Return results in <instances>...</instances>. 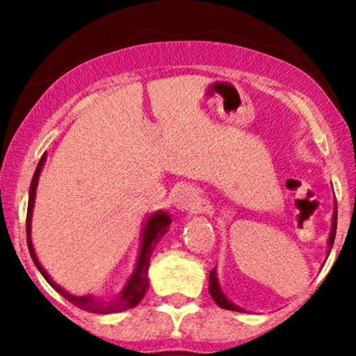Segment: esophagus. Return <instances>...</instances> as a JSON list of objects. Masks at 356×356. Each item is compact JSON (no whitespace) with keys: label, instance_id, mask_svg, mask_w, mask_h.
Here are the masks:
<instances>
[{"label":"esophagus","instance_id":"34e87169","mask_svg":"<svg viewBox=\"0 0 356 356\" xmlns=\"http://www.w3.org/2000/svg\"><path fill=\"white\" fill-rule=\"evenodd\" d=\"M199 204H201L199 194L191 186L178 188L173 194V206L179 211H194L199 207Z\"/></svg>","mask_w":356,"mask_h":356}]
</instances>
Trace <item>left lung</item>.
Returning a JSON list of instances; mask_svg holds the SVG:
<instances>
[{"instance_id": "left-lung-1", "label": "left lung", "mask_w": 356, "mask_h": 356, "mask_svg": "<svg viewBox=\"0 0 356 356\" xmlns=\"http://www.w3.org/2000/svg\"><path fill=\"white\" fill-rule=\"evenodd\" d=\"M335 232H337V204H335V209H334V217H332V228H330V235H329V250H332V245H334V240H335ZM209 293L213 298V301L220 306L223 309H230V311H241L232 303V301H228L225 298V295L222 293L220 286H218V282H217V274H216V269L211 270V275H209Z\"/></svg>"}]
</instances>
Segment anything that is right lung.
<instances>
[{"mask_svg": "<svg viewBox=\"0 0 356 356\" xmlns=\"http://www.w3.org/2000/svg\"><path fill=\"white\" fill-rule=\"evenodd\" d=\"M43 163H45V154L38 162L35 173H33L32 183H31V191H29V207H27V220H26V230H27V246H29V252H31L33 262H35L37 269L40 270V274L45 277V280L50 284L53 289H55L58 293L65 296V298L77 306L79 309L89 311V313H97V314H108V313H120V311L134 308L136 305L143 300V296L147 290L149 282H147V270H149V261H150V254H152L154 248L157 246V243L160 238H162L165 233L168 230V225L172 223L170 217L165 212H157L152 213L149 217L147 223H145L144 228V235H143V243H140V251H139V257H138V264L134 267L133 275L129 277L128 284L121 293L116 296V298L110 300V301H100L94 298L92 295H86V296H74L70 295L67 291H65L61 286H58L55 282H53L43 267L38 262L35 251H33L32 246V240H31V218H32V209H33V201H35V189H37V181L38 177H40V172L43 168Z\"/></svg>", "mask_w": 356, "mask_h": 356, "instance_id": "1", "label": "right lung"}]
</instances>
